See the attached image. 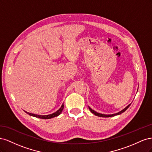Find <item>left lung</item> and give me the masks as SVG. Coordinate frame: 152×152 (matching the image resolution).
<instances>
[{
	"label": "left lung",
	"mask_w": 152,
	"mask_h": 152,
	"mask_svg": "<svg viewBox=\"0 0 152 152\" xmlns=\"http://www.w3.org/2000/svg\"><path fill=\"white\" fill-rule=\"evenodd\" d=\"M131 105V104H129L127 107H126L125 108H124V110H122V111H121V112H118V113H115V114H112V115H104V114H102V113H97V112H94L93 110H92L91 108H89V110H90V111L93 113H94L95 115H96V116H98V117H114L115 115H120V114H121V113H122L123 112H124L126 111V110L129 107V106Z\"/></svg>",
	"instance_id": "8db88e82"
}]
</instances>
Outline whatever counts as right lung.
Instances as JSON below:
<instances>
[{"label": "right lung", "mask_w": 152, "mask_h": 152, "mask_svg": "<svg viewBox=\"0 0 152 152\" xmlns=\"http://www.w3.org/2000/svg\"><path fill=\"white\" fill-rule=\"evenodd\" d=\"M63 108H64V104H62L61 108H59L58 110V111H56V112L54 113L50 114V115H35V114H34V113H28V112H25L27 114L30 115L35 117H37V118H42V119H49V118H53V117H57V116L59 115H60V113L63 111Z\"/></svg>", "instance_id": "obj_1"}]
</instances>
